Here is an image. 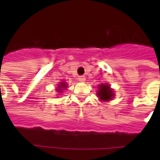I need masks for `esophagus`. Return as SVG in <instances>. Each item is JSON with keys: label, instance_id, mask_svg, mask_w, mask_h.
<instances>
[{"label": "esophagus", "instance_id": "obj_1", "mask_svg": "<svg viewBox=\"0 0 160 160\" xmlns=\"http://www.w3.org/2000/svg\"><path fill=\"white\" fill-rule=\"evenodd\" d=\"M78 80H80V82H85L86 79H85V76H79V78H78Z\"/></svg>", "mask_w": 160, "mask_h": 160}]
</instances>
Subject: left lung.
Returning <instances> with one entry per match:
<instances>
[{
  "label": "left lung",
  "mask_w": 160,
  "mask_h": 160,
  "mask_svg": "<svg viewBox=\"0 0 160 160\" xmlns=\"http://www.w3.org/2000/svg\"><path fill=\"white\" fill-rule=\"evenodd\" d=\"M99 90L97 91V96L101 101H109L114 97V91L110 89V86L106 84H101L99 86Z\"/></svg>",
  "instance_id": "1"
}]
</instances>
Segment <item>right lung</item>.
I'll list each match as a JSON object with an SVG mask.
<instances>
[{
  "mask_svg": "<svg viewBox=\"0 0 160 160\" xmlns=\"http://www.w3.org/2000/svg\"><path fill=\"white\" fill-rule=\"evenodd\" d=\"M67 88V84L65 82H60V85H58V87L57 89H56V90H57V92L59 93H61L63 91V90L64 89H66Z\"/></svg>",
  "mask_w": 160,
  "mask_h": 160,
  "instance_id": "right-lung-1",
  "label": "right lung"
}]
</instances>
